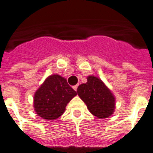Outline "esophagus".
Listing matches in <instances>:
<instances>
[{
	"instance_id": "34e87169",
	"label": "esophagus",
	"mask_w": 153,
	"mask_h": 153,
	"mask_svg": "<svg viewBox=\"0 0 153 153\" xmlns=\"http://www.w3.org/2000/svg\"><path fill=\"white\" fill-rule=\"evenodd\" d=\"M78 87H79V85H75V86H74V87H73V89H74V91H77V89H78Z\"/></svg>"
}]
</instances>
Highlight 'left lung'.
<instances>
[{"label":"left lung","mask_w":153,"mask_h":153,"mask_svg":"<svg viewBox=\"0 0 153 153\" xmlns=\"http://www.w3.org/2000/svg\"><path fill=\"white\" fill-rule=\"evenodd\" d=\"M77 93L90 112L98 118H108L115 109V98L99 78L89 76L86 83L79 85Z\"/></svg>","instance_id":"obj_1"}]
</instances>
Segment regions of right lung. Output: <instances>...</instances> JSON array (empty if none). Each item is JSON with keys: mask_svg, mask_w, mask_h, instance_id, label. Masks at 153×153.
Masks as SVG:
<instances>
[{"mask_svg": "<svg viewBox=\"0 0 153 153\" xmlns=\"http://www.w3.org/2000/svg\"><path fill=\"white\" fill-rule=\"evenodd\" d=\"M77 92L66 79L53 74L45 79L34 95V109L45 120H55L65 111L66 106Z\"/></svg>", "mask_w": 153, "mask_h": 153, "instance_id": "obj_1", "label": "right lung"}]
</instances>
